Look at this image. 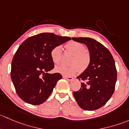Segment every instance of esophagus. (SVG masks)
Masks as SVG:
<instances>
[{"instance_id":"esophagus-1","label":"esophagus","mask_w":129,"mask_h":129,"mask_svg":"<svg viewBox=\"0 0 129 129\" xmlns=\"http://www.w3.org/2000/svg\"><path fill=\"white\" fill-rule=\"evenodd\" d=\"M63 78L66 79V80L68 81H72L73 79V78L72 77H70V76H63Z\"/></svg>"}]
</instances>
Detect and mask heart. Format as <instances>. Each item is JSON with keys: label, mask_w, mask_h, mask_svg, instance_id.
Instances as JSON below:
<instances>
[{"label": "heart", "mask_w": 129, "mask_h": 129, "mask_svg": "<svg viewBox=\"0 0 129 129\" xmlns=\"http://www.w3.org/2000/svg\"><path fill=\"white\" fill-rule=\"evenodd\" d=\"M66 51L73 55L70 61V66L64 65L56 66V72L67 76H71L78 73L79 71H85L91 63V56L89 51L85 48L84 45L76 41H70L64 46ZM50 56L54 63L58 64L61 61L62 49L60 46H55L50 51Z\"/></svg>", "instance_id": "b5f03b06"}]
</instances>
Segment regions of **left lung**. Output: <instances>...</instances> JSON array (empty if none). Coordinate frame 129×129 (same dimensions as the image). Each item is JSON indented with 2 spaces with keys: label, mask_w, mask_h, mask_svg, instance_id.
Wrapping results in <instances>:
<instances>
[{
  "label": "left lung",
  "mask_w": 129,
  "mask_h": 129,
  "mask_svg": "<svg viewBox=\"0 0 129 129\" xmlns=\"http://www.w3.org/2000/svg\"><path fill=\"white\" fill-rule=\"evenodd\" d=\"M87 46L91 56L89 67L77 77L83 81L79 91L73 92L81 108L94 111L106 104L113 94L117 80L115 61L108 49L91 38H72Z\"/></svg>",
  "instance_id": "8db88e82"
}]
</instances>
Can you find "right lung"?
Returning a JSON list of instances; mask_svg holds the SVG:
<instances>
[{"mask_svg": "<svg viewBox=\"0 0 129 129\" xmlns=\"http://www.w3.org/2000/svg\"><path fill=\"white\" fill-rule=\"evenodd\" d=\"M71 39L52 33H42L29 37L20 45L12 61L10 75L16 92L23 101L39 105L48 98L62 78L58 73H47L55 66L50 51Z\"/></svg>", "mask_w": 129, "mask_h": 129, "instance_id": "right-lung-1", "label": "right lung"}]
</instances>
